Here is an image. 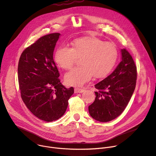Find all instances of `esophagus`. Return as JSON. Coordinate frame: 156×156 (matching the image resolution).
Instances as JSON below:
<instances>
[{
	"instance_id": "34e87169",
	"label": "esophagus",
	"mask_w": 156,
	"mask_h": 156,
	"mask_svg": "<svg viewBox=\"0 0 156 156\" xmlns=\"http://www.w3.org/2000/svg\"><path fill=\"white\" fill-rule=\"evenodd\" d=\"M85 91V90L83 88H75V93H82Z\"/></svg>"
}]
</instances>
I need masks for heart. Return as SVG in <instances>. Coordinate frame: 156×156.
<instances>
[{
    "label": "heart",
    "instance_id": "heart-1",
    "mask_svg": "<svg viewBox=\"0 0 156 156\" xmlns=\"http://www.w3.org/2000/svg\"><path fill=\"white\" fill-rule=\"evenodd\" d=\"M71 45V48H57L54 54L56 64L64 69L72 68L76 59L80 57L81 66L65 75V81L68 85H83L92 75L95 78H104L116 62L118 48L112 43L105 42L96 37H84L73 40Z\"/></svg>",
    "mask_w": 156,
    "mask_h": 156
}]
</instances>
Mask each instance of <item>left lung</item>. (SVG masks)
I'll use <instances>...</instances> for the list:
<instances>
[{"label": "left lung", "mask_w": 156, "mask_h": 156, "mask_svg": "<svg viewBox=\"0 0 156 156\" xmlns=\"http://www.w3.org/2000/svg\"><path fill=\"white\" fill-rule=\"evenodd\" d=\"M122 60L114 71L95 85L94 102L88 111L94 119L108 122L124 111L135 90L137 78L136 66L126 48L121 49Z\"/></svg>", "instance_id": "8db88e82"}]
</instances>
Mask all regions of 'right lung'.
<instances>
[{"mask_svg":"<svg viewBox=\"0 0 156 156\" xmlns=\"http://www.w3.org/2000/svg\"><path fill=\"white\" fill-rule=\"evenodd\" d=\"M59 35V33L46 35L24 49L18 67L23 101L34 115L47 122L64 115L74 93L73 87L66 88L60 82L53 59Z\"/></svg>","mask_w":156,"mask_h":156,"instance_id":"add662e5","label":"right lung"}]
</instances>
